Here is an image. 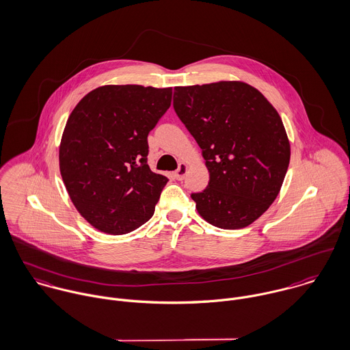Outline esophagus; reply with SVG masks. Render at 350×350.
I'll return each instance as SVG.
<instances>
[{
	"mask_svg": "<svg viewBox=\"0 0 350 350\" xmlns=\"http://www.w3.org/2000/svg\"><path fill=\"white\" fill-rule=\"evenodd\" d=\"M187 172H188V165L184 163V162H181L180 166H178V169L174 172V177H176L177 180H184V177L187 176Z\"/></svg>",
	"mask_w": 350,
	"mask_h": 350,
	"instance_id": "1",
	"label": "esophagus"
}]
</instances>
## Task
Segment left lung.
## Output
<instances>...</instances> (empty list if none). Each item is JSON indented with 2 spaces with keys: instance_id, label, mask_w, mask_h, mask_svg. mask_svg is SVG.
<instances>
[{
  "instance_id": "left-lung-1",
  "label": "left lung",
  "mask_w": 350,
  "mask_h": 350,
  "mask_svg": "<svg viewBox=\"0 0 350 350\" xmlns=\"http://www.w3.org/2000/svg\"><path fill=\"white\" fill-rule=\"evenodd\" d=\"M173 107L210 173L207 188L192 195L199 215L219 228L247 227L275 202L289 165L279 112L242 81L176 86Z\"/></svg>"
}]
</instances>
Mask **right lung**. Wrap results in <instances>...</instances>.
Wrapping results in <instances>:
<instances>
[{
	"label": "right lung",
	"mask_w": 350,
	"mask_h": 350,
	"mask_svg": "<svg viewBox=\"0 0 350 350\" xmlns=\"http://www.w3.org/2000/svg\"><path fill=\"white\" fill-rule=\"evenodd\" d=\"M172 103V88L104 85L75 105L59 144L71 203L111 235L137 230L154 213L167 177L147 165V135Z\"/></svg>",
	"instance_id": "add662e5"
}]
</instances>
